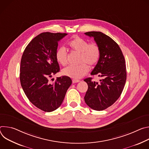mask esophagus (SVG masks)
<instances>
[{"instance_id": "34e87169", "label": "esophagus", "mask_w": 149, "mask_h": 149, "mask_svg": "<svg viewBox=\"0 0 149 149\" xmlns=\"http://www.w3.org/2000/svg\"><path fill=\"white\" fill-rule=\"evenodd\" d=\"M80 80H77V79H73L72 80V82L73 84H76V83H78V82H79Z\"/></svg>"}]
</instances>
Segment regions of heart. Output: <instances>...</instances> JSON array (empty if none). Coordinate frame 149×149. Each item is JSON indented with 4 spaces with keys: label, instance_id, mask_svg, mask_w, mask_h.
Here are the masks:
<instances>
[{
    "label": "heart",
    "instance_id": "heart-1",
    "mask_svg": "<svg viewBox=\"0 0 149 149\" xmlns=\"http://www.w3.org/2000/svg\"><path fill=\"white\" fill-rule=\"evenodd\" d=\"M69 46L72 50L80 53L79 62L77 65H69L63 70V74L74 79H80L89 71V66L93 67L101 56L99 46L95 42L89 43L80 37H74L69 42ZM56 58L58 63L64 66L68 64L67 52L64 47L58 48L56 52Z\"/></svg>",
    "mask_w": 149,
    "mask_h": 149
}]
</instances>
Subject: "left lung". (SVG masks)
Listing matches in <instances>:
<instances>
[{
    "label": "left lung",
    "mask_w": 149,
    "mask_h": 149,
    "mask_svg": "<svg viewBox=\"0 0 149 149\" xmlns=\"http://www.w3.org/2000/svg\"><path fill=\"white\" fill-rule=\"evenodd\" d=\"M85 34L93 37L100 48V58L91 74L102 78L100 83L92 77L84 80L88 85L85 101L91 108L102 111L115 103L123 91L127 79L125 59L119 45L109 36L97 31Z\"/></svg>",
    "instance_id": "8db88e82"
}]
</instances>
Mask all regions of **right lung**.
<instances>
[{
	"instance_id": "right-lung-1",
	"label": "right lung",
	"mask_w": 149,
	"mask_h": 149,
	"mask_svg": "<svg viewBox=\"0 0 149 149\" xmlns=\"http://www.w3.org/2000/svg\"><path fill=\"white\" fill-rule=\"evenodd\" d=\"M68 34L42 32L32 39L23 53L20 67L21 86L29 101L45 112H52L62 104L72 85L68 76L49 79L60 71L56 58L58 42Z\"/></svg>"
}]
</instances>
